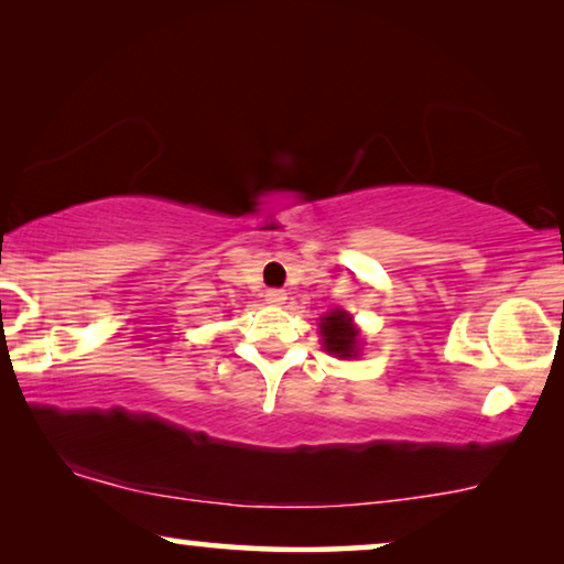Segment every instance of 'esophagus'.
<instances>
[{
  "label": "esophagus",
  "mask_w": 564,
  "mask_h": 564,
  "mask_svg": "<svg viewBox=\"0 0 564 564\" xmlns=\"http://www.w3.org/2000/svg\"><path fill=\"white\" fill-rule=\"evenodd\" d=\"M267 300L272 305H284V300H288V292H284V290H269Z\"/></svg>",
  "instance_id": "34e87169"
}]
</instances>
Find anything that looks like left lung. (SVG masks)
<instances>
[{
    "label": "left lung",
    "instance_id": "left-lung-1",
    "mask_svg": "<svg viewBox=\"0 0 564 564\" xmlns=\"http://www.w3.org/2000/svg\"><path fill=\"white\" fill-rule=\"evenodd\" d=\"M323 336V349L334 354L338 359H357L359 357V328L354 326V318L346 311H330L318 323Z\"/></svg>",
    "mask_w": 564,
    "mask_h": 564
}]
</instances>
